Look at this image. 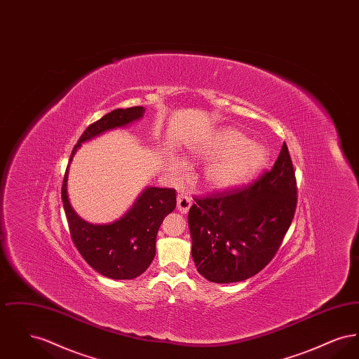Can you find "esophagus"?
<instances>
[{"mask_svg": "<svg viewBox=\"0 0 359 359\" xmlns=\"http://www.w3.org/2000/svg\"><path fill=\"white\" fill-rule=\"evenodd\" d=\"M191 205H192V199H191L189 196L183 195V194H180V195L177 196V210H179L180 212L187 214L188 210H189Z\"/></svg>", "mask_w": 359, "mask_h": 359, "instance_id": "1", "label": "esophagus"}]
</instances>
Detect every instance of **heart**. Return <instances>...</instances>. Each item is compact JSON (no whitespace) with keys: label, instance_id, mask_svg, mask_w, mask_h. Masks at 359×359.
Segmentation results:
<instances>
[{"label":"heart","instance_id":"obj_1","mask_svg":"<svg viewBox=\"0 0 359 359\" xmlns=\"http://www.w3.org/2000/svg\"><path fill=\"white\" fill-rule=\"evenodd\" d=\"M195 154L203 158H215L205 167L203 183L211 189L238 187L256 176L266 163V152L237 130L218 132ZM176 167H180L177 163Z\"/></svg>","mask_w":359,"mask_h":359}]
</instances>
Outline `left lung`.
Listing matches in <instances>:
<instances>
[{
	"label": "left lung",
	"mask_w": 359,
	"mask_h": 359,
	"mask_svg": "<svg viewBox=\"0 0 359 359\" xmlns=\"http://www.w3.org/2000/svg\"><path fill=\"white\" fill-rule=\"evenodd\" d=\"M297 186L287 144L273 168L245 187L194 196L188 212L192 258L212 283H237L262 271L293 219Z\"/></svg>",
	"instance_id": "left-lung-1"
}]
</instances>
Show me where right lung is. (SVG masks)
Here are the masks:
<instances>
[{
  "label": "right lung",
  "instance_id": "right-lung-1",
  "mask_svg": "<svg viewBox=\"0 0 359 359\" xmlns=\"http://www.w3.org/2000/svg\"><path fill=\"white\" fill-rule=\"evenodd\" d=\"M142 106L116 109L86 128L72 149L69 161L82 142L106 130L141 118ZM67 173L62 184V201L74 245L86 262L98 273L113 280H132L144 273L156 255V237L164 218L176 207L173 188L148 187L133 207L116 222L91 224L76 215L69 205Z\"/></svg>",
  "mask_w": 359,
  "mask_h": 359
}]
</instances>
